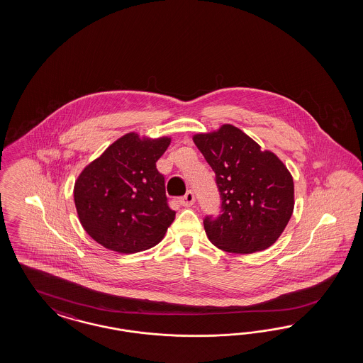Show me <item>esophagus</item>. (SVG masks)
Here are the masks:
<instances>
[{
    "label": "esophagus",
    "instance_id": "obj_1",
    "mask_svg": "<svg viewBox=\"0 0 363 363\" xmlns=\"http://www.w3.org/2000/svg\"><path fill=\"white\" fill-rule=\"evenodd\" d=\"M194 201H196V196H194V193H193L191 190L186 191V194H185L184 197L179 198L181 205H182V206H186V208L191 206V205L194 203Z\"/></svg>",
    "mask_w": 363,
    "mask_h": 363
}]
</instances>
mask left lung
Here are the masks:
<instances>
[{
    "mask_svg": "<svg viewBox=\"0 0 363 363\" xmlns=\"http://www.w3.org/2000/svg\"><path fill=\"white\" fill-rule=\"evenodd\" d=\"M193 141L216 173L220 214L203 226L213 245L249 254L272 246L294 209V182L282 161L233 125L196 134Z\"/></svg>",
    "mask_w": 363,
    "mask_h": 363,
    "instance_id": "left-lung-1",
    "label": "left lung"
}]
</instances>
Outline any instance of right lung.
<instances>
[{
	"instance_id": "obj_1",
	"label": "right lung",
	"mask_w": 363,
	"mask_h": 363,
	"mask_svg": "<svg viewBox=\"0 0 363 363\" xmlns=\"http://www.w3.org/2000/svg\"><path fill=\"white\" fill-rule=\"evenodd\" d=\"M169 137L140 138L129 133L89 164L76 181L81 225L104 247L137 253L157 245L176 217L169 208L165 177L155 162Z\"/></svg>"
}]
</instances>
